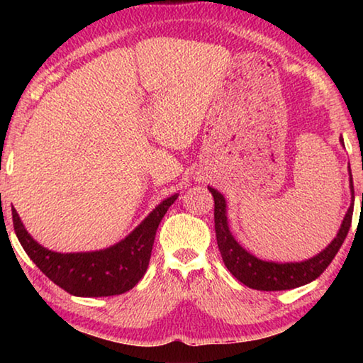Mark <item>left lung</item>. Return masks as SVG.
I'll use <instances>...</instances> for the list:
<instances>
[{
	"mask_svg": "<svg viewBox=\"0 0 363 363\" xmlns=\"http://www.w3.org/2000/svg\"><path fill=\"white\" fill-rule=\"evenodd\" d=\"M344 145L342 138L340 139ZM351 173V169H349ZM351 176V192L354 201V186L352 174ZM214 199V229H216L218 247L223 256L225 267L230 270V274L237 280H240L243 285H247L253 290L261 291H280L291 290V288L303 286L311 284L312 280L320 277V274L330 266L337 251H340L344 238L347 237V232L351 229L354 203L349 208L346 216L342 219V224L337 230V235L327 248L315 255L311 259L301 262H274L262 261L259 257L248 253L240 243H238L229 230L225 213V200L216 189L208 187Z\"/></svg>",
	"mask_w": 363,
	"mask_h": 363,
	"instance_id": "left-lung-1",
	"label": "left lung"
}]
</instances>
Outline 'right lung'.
Segmentation results:
<instances>
[{
  "label": "right lung",
  "mask_w": 363,
  "mask_h": 363,
  "mask_svg": "<svg viewBox=\"0 0 363 363\" xmlns=\"http://www.w3.org/2000/svg\"><path fill=\"white\" fill-rule=\"evenodd\" d=\"M176 199L177 194L163 200L130 235L113 247L89 253H56L41 247L23 227L16 208H12V223L30 259L62 290L83 298L113 296L130 291L144 277L160 220Z\"/></svg>",
  "instance_id": "1"
}]
</instances>
